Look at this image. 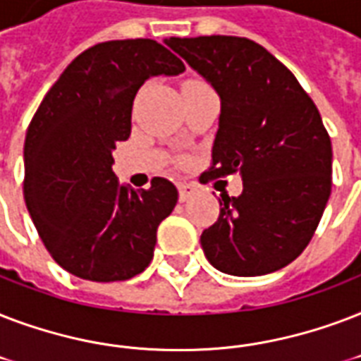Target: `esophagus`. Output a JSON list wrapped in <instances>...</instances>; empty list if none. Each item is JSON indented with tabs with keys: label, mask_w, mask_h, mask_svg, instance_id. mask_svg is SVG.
Instances as JSON below:
<instances>
[{
	"label": "esophagus",
	"mask_w": 361,
	"mask_h": 361,
	"mask_svg": "<svg viewBox=\"0 0 361 361\" xmlns=\"http://www.w3.org/2000/svg\"><path fill=\"white\" fill-rule=\"evenodd\" d=\"M195 192H197V186L194 183H178V197H180V201H186Z\"/></svg>",
	"instance_id": "obj_1"
}]
</instances>
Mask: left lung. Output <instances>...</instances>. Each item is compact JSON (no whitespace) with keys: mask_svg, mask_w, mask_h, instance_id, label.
I'll return each instance as SVG.
<instances>
[{"mask_svg":"<svg viewBox=\"0 0 361 361\" xmlns=\"http://www.w3.org/2000/svg\"><path fill=\"white\" fill-rule=\"evenodd\" d=\"M220 96L211 167L200 183L241 173L243 194L220 201L201 233L207 259L235 276L267 275L300 256L331 194V141L294 73L247 37L166 41Z\"/></svg>","mask_w":361,"mask_h":361,"instance_id":"obj_1","label":"left lung"}]
</instances>
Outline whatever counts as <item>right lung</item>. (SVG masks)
<instances>
[{"instance_id": "1", "label": "right lung", "mask_w": 361, "mask_h": 361, "mask_svg": "<svg viewBox=\"0 0 361 361\" xmlns=\"http://www.w3.org/2000/svg\"><path fill=\"white\" fill-rule=\"evenodd\" d=\"M183 71V61L154 39L105 41L66 67L33 114L24 200L50 256L71 275L114 282L149 267L158 226L178 192L161 177L141 192L120 186L113 150L130 137L145 80Z\"/></svg>"}]
</instances>
